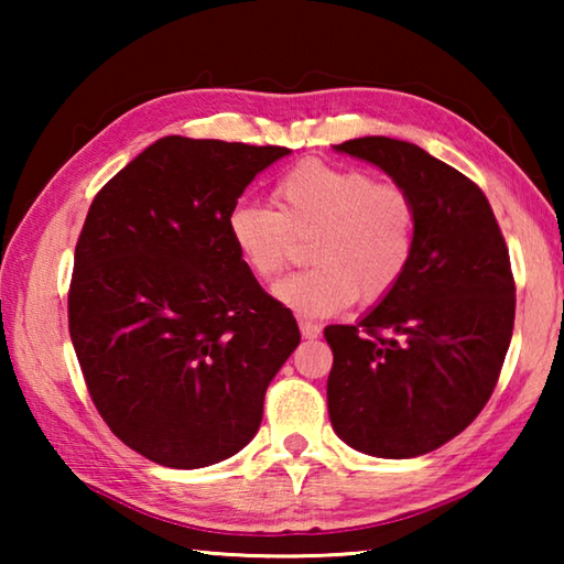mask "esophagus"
Segmentation results:
<instances>
[{
	"label": "esophagus",
	"mask_w": 564,
	"mask_h": 564,
	"mask_svg": "<svg viewBox=\"0 0 564 564\" xmlns=\"http://www.w3.org/2000/svg\"><path fill=\"white\" fill-rule=\"evenodd\" d=\"M299 328H301L303 338H318L321 336V326H318V323H313V321L299 318Z\"/></svg>",
	"instance_id": "34e87169"
}]
</instances>
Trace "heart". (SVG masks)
Listing matches in <instances>:
<instances>
[{"instance_id": "obj_1", "label": "heart", "mask_w": 564, "mask_h": 564, "mask_svg": "<svg viewBox=\"0 0 564 564\" xmlns=\"http://www.w3.org/2000/svg\"><path fill=\"white\" fill-rule=\"evenodd\" d=\"M273 206L238 204L228 238L256 279L271 281L308 241L313 269L273 295L305 316H330L358 299L376 303L403 279L415 251L417 212L403 186L362 169L303 161L275 181Z\"/></svg>"}]
</instances>
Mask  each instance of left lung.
Instances as JSON below:
<instances>
[{"mask_svg": "<svg viewBox=\"0 0 564 564\" xmlns=\"http://www.w3.org/2000/svg\"><path fill=\"white\" fill-rule=\"evenodd\" d=\"M336 151L403 186L417 228L395 289L356 326L323 330L330 425L366 455L417 457L463 433L498 383L514 323L510 253L480 186L445 161L388 137Z\"/></svg>", "mask_w": 564, "mask_h": 564, "instance_id": "left-lung-1", "label": "left lung"}]
</instances>
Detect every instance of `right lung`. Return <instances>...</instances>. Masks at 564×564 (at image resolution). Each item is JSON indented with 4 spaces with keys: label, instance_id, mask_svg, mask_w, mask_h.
I'll use <instances>...</instances> for the list:
<instances>
[{
    "label": "right lung",
    "instance_id": "obj_1",
    "mask_svg": "<svg viewBox=\"0 0 564 564\" xmlns=\"http://www.w3.org/2000/svg\"><path fill=\"white\" fill-rule=\"evenodd\" d=\"M285 147L164 137L89 206L69 333L104 423L194 470L251 443L265 388L301 343L293 313L238 259L228 214Z\"/></svg>",
    "mask_w": 564,
    "mask_h": 564
}]
</instances>
